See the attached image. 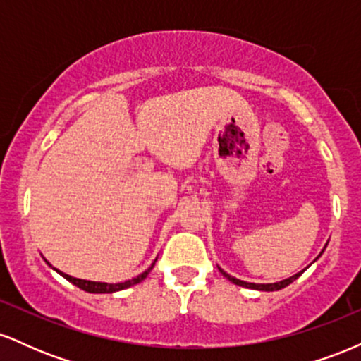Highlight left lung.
I'll list each match as a JSON object with an SVG mask.
<instances>
[{
  "label": "left lung",
  "instance_id": "8db88e82",
  "mask_svg": "<svg viewBox=\"0 0 361 361\" xmlns=\"http://www.w3.org/2000/svg\"><path fill=\"white\" fill-rule=\"evenodd\" d=\"M321 256V255H319ZM219 270H221V268H219ZM221 273L224 276H226L227 280L229 281H233V283H235V285H241V287H246V288H255V290H264V292H273V290H280V288H285L287 287V285H290L292 283L293 280H297L300 276V273H297V275H293V276H290V279H287V280H281V281H276V283H250V281H243V280H239V279H234V276H231V275H227L226 271L224 270H221Z\"/></svg>",
  "mask_w": 361,
  "mask_h": 361
}]
</instances>
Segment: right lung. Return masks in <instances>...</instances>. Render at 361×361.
<instances>
[{
    "mask_svg": "<svg viewBox=\"0 0 361 361\" xmlns=\"http://www.w3.org/2000/svg\"><path fill=\"white\" fill-rule=\"evenodd\" d=\"M156 263V261H154ZM154 263L151 264V268H147L146 271L140 273L139 276H135V279L132 280H127V281H122V283H102V281H90V280H81V279H74V276H69L66 275V273H62L59 270H56L57 273H61L62 276H64L66 280L71 281L73 285H76V287H80L81 290H85V292H90V293H111V292H118V290H123V288H128L132 287V285H137L142 281L146 276L149 275V271L152 270V267H154Z\"/></svg>",
    "mask_w": 361,
    "mask_h": 361,
    "instance_id": "1",
    "label": "right lung"
}]
</instances>
